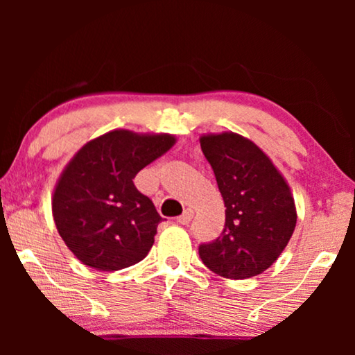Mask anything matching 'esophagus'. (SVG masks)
I'll list each match as a JSON object with an SVG mask.
<instances>
[{"mask_svg": "<svg viewBox=\"0 0 355 355\" xmlns=\"http://www.w3.org/2000/svg\"><path fill=\"white\" fill-rule=\"evenodd\" d=\"M192 216H193V211L191 208H187V210H184L181 216H178V221L181 223V225H189V223L192 221Z\"/></svg>", "mask_w": 355, "mask_h": 355, "instance_id": "34e87169", "label": "esophagus"}]
</instances>
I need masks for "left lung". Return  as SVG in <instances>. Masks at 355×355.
<instances>
[{
    "label": "left lung",
    "instance_id": "left-lung-1",
    "mask_svg": "<svg viewBox=\"0 0 355 355\" xmlns=\"http://www.w3.org/2000/svg\"><path fill=\"white\" fill-rule=\"evenodd\" d=\"M200 147L225 200L226 221L215 241L198 245V255L223 278L263 273L286 249L297 221L288 184L271 159L241 135H203Z\"/></svg>",
    "mask_w": 355,
    "mask_h": 355
}]
</instances>
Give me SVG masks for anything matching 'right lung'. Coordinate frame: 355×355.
I'll return each mask as SVG.
<instances>
[{
    "label": "right lung",
    "mask_w": 355,
    "mask_h": 355,
    "mask_svg": "<svg viewBox=\"0 0 355 355\" xmlns=\"http://www.w3.org/2000/svg\"><path fill=\"white\" fill-rule=\"evenodd\" d=\"M173 144L169 134L113 130L84 145L71 159L53 196V218L82 263L116 271L147 257L163 218L134 186V178Z\"/></svg>",
    "instance_id": "right-lung-1"
}]
</instances>
